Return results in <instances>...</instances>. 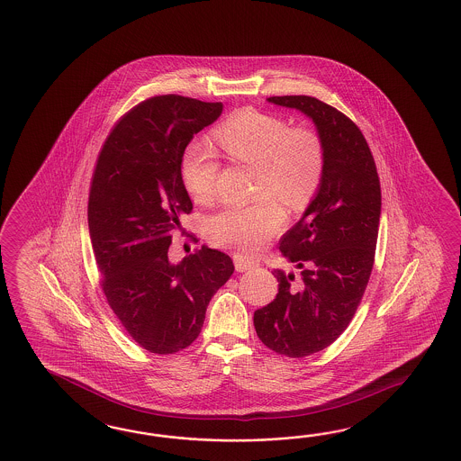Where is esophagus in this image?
I'll return each instance as SVG.
<instances>
[{"mask_svg":"<svg viewBox=\"0 0 461 461\" xmlns=\"http://www.w3.org/2000/svg\"><path fill=\"white\" fill-rule=\"evenodd\" d=\"M234 264H236L237 272H247L250 268L258 267V262L242 256H234Z\"/></svg>","mask_w":461,"mask_h":461,"instance_id":"obj_1","label":"esophagus"}]
</instances>
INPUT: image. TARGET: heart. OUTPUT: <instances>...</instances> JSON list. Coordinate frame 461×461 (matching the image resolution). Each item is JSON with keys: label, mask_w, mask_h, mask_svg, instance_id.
<instances>
[{"label": "heart", "mask_w": 461, "mask_h": 461, "mask_svg": "<svg viewBox=\"0 0 461 461\" xmlns=\"http://www.w3.org/2000/svg\"><path fill=\"white\" fill-rule=\"evenodd\" d=\"M214 140L230 161L258 167V195L267 194L289 207H302L321 184V140L307 129H292L285 119L246 109L215 129ZM219 169V158L207 144L194 140L185 148L181 177L195 203H209L214 199ZM284 222V209L274 199L262 197L249 205H224L207 219L205 232L215 246L256 254Z\"/></svg>", "instance_id": "b5f03b06"}]
</instances>
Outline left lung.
Returning <instances> with one entry per match:
<instances>
[{
    "label": "left lung",
    "mask_w": 461,
    "mask_h": 461,
    "mask_svg": "<svg viewBox=\"0 0 461 461\" xmlns=\"http://www.w3.org/2000/svg\"><path fill=\"white\" fill-rule=\"evenodd\" d=\"M268 103L311 119L323 149L321 184L299 222L280 239V252L300 268L274 270L278 294L254 313L258 339L292 358L321 352L354 317L374 267L382 214L374 156L350 119L311 96H274Z\"/></svg>",
    "instance_id": "obj_1"
}]
</instances>
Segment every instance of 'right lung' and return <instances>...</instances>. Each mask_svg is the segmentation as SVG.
I'll use <instances>...</instances> for the list:
<instances>
[{"label": "right lung", "mask_w": 461, "mask_h": 461, "mask_svg": "<svg viewBox=\"0 0 461 461\" xmlns=\"http://www.w3.org/2000/svg\"><path fill=\"white\" fill-rule=\"evenodd\" d=\"M222 103L150 97L109 134L93 176L87 224L103 290L126 332L152 354H176L199 337L232 258L203 246L174 264L172 230L193 203L181 177L187 144L222 114Z\"/></svg>", "instance_id": "1"}]
</instances>
